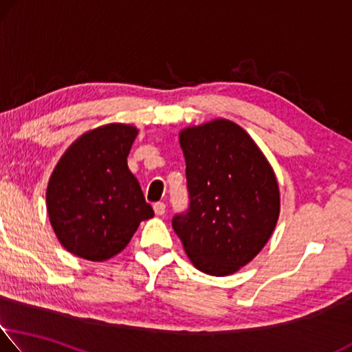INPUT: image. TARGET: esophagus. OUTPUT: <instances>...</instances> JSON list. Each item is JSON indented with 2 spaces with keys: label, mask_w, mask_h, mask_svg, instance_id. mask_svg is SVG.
Listing matches in <instances>:
<instances>
[{
  "label": "esophagus",
  "mask_w": 352,
  "mask_h": 352,
  "mask_svg": "<svg viewBox=\"0 0 352 352\" xmlns=\"http://www.w3.org/2000/svg\"><path fill=\"white\" fill-rule=\"evenodd\" d=\"M165 210H166V204H165V203H162V201L154 203V212H155V214H157V215H164Z\"/></svg>",
  "instance_id": "1"
}]
</instances>
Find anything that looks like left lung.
<instances>
[{"label": "left lung", "instance_id": "left-lung-1", "mask_svg": "<svg viewBox=\"0 0 352 352\" xmlns=\"http://www.w3.org/2000/svg\"><path fill=\"white\" fill-rule=\"evenodd\" d=\"M188 208L173 230L195 267L230 275L266 245L280 212L278 184L244 129L215 120L181 132Z\"/></svg>", "mask_w": 352, "mask_h": 352}]
</instances>
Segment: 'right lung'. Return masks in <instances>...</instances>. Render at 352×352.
Wrapping results in <instances>:
<instances>
[{"mask_svg":"<svg viewBox=\"0 0 352 352\" xmlns=\"http://www.w3.org/2000/svg\"><path fill=\"white\" fill-rule=\"evenodd\" d=\"M137 129L108 124L80 137L58 162L47 210L58 239L74 255L104 261L132 239L154 210L127 166Z\"/></svg>","mask_w":352,"mask_h":352,"instance_id":"add662e5","label":"right lung"}]
</instances>
